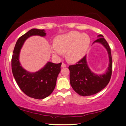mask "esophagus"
Segmentation results:
<instances>
[{"mask_svg":"<svg viewBox=\"0 0 126 126\" xmlns=\"http://www.w3.org/2000/svg\"><path fill=\"white\" fill-rule=\"evenodd\" d=\"M67 66V65H66V64H65L64 63H62V65H61V67H65Z\"/></svg>","mask_w":126,"mask_h":126,"instance_id":"34e87169","label":"esophagus"}]
</instances>
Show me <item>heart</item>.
I'll return each mask as SVG.
<instances>
[{
	"instance_id": "b5f03b06",
	"label": "heart",
	"mask_w": 126,
	"mask_h": 126,
	"mask_svg": "<svg viewBox=\"0 0 126 126\" xmlns=\"http://www.w3.org/2000/svg\"><path fill=\"white\" fill-rule=\"evenodd\" d=\"M91 39L87 34L72 31L56 37L51 47L53 56L59 57L65 52L69 62H76L84 57L89 48Z\"/></svg>"
}]
</instances>
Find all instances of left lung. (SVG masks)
<instances>
[{"label": "left lung", "mask_w": 126, "mask_h": 126, "mask_svg": "<svg viewBox=\"0 0 126 126\" xmlns=\"http://www.w3.org/2000/svg\"><path fill=\"white\" fill-rule=\"evenodd\" d=\"M98 38L94 42L102 44L106 48L109 58V64L105 74L96 75L94 74L88 66L86 56L78 62L76 64L70 65L69 80L73 89L82 96H88L95 94L106 87L109 82L112 74V57L111 50L102 34L98 35Z\"/></svg>", "instance_id": "8db88e82"}]
</instances>
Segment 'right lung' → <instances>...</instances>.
<instances>
[{"mask_svg": "<svg viewBox=\"0 0 126 126\" xmlns=\"http://www.w3.org/2000/svg\"><path fill=\"white\" fill-rule=\"evenodd\" d=\"M46 34L44 29H32L22 35L17 41L11 61L12 74L20 89L28 96L38 99L46 98L53 92L62 63L48 62L38 72L30 73L22 68L18 58L20 49L28 38L36 35L44 37Z\"/></svg>", "mask_w": 126, "mask_h": 126, "instance_id": "right-lung-1", "label": "right lung"}]
</instances>
